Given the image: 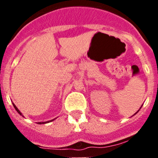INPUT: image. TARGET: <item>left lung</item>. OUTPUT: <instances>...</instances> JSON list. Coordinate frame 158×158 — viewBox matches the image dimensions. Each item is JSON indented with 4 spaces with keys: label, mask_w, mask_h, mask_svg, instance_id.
<instances>
[{
    "label": "left lung",
    "mask_w": 158,
    "mask_h": 158,
    "mask_svg": "<svg viewBox=\"0 0 158 158\" xmlns=\"http://www.w3.org/2000/svg\"><path fill=\"white\" fill-rule=\"evenodd\" d=\"M141 107H140V108H139V110H140V109H141ZM139 111H137V112H136V113H135V114H137V113L139 112Z\"/></svg>",
    "instance_id": "obj_1"
}]
</instances>
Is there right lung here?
Instances as JSON below:
<instances>
[{
  "mask_svg": "<svg viewBox=\"0 0 158 158\" xmlns=\"http://www.w3.org/2000/svg\"><path fill=\"white\" fill-rule=\"evenodd\" d=\"M12 104H13V107H14V108H15V109H16V111H17L18 113H19V115H22V116H23V117H24V116H23V114H22V113L20 112V111H19V110L18 109L17 107H16V106L15 105V104H14L13 103H12ZM54 119H55V118H54ZM54 119H52V120H50V121H47V122H39V123H38V124H44V123H47L52 122V121H54Z\"/></svg>",
  "mask_w": 158,
  "mask_h": 158,
  "instance_id": "1",
  "label": "right lung"
}]
</instances>
